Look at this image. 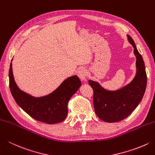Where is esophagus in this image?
Wrapping results in <instances>:
<instances>
[{"label":"esophagus","instance_id":"34e87169","mask_svg":"<svg viewBox=\"0 0 155 155\" xmlns=\"http://www.w3.org/2000/svg\"><path fill=\"white\" fill-rule=\"evenodd\" d=\"M77 75L81 81H85L87 76V70L84 68H80L77 72Z\"/></svg>","mask_w":155,"mask_h":155}]
</instances>
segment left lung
<instances>
[{
    "instance_id": "left-lung-1",
    "label": "left lung",
    "mask_w": 155,
    "mask_h": 155,
    "mask_svg": "<svg viewBox=\"0 0 155 155\" xmlns=\"http://www.w3.org/2000/svg\"><path fill=\"white\" fill-rule=\"evenodd\" d=\"M128 41L134 47L136 58V74L131 83L117 91H107L97 82L89 80L93 90V105L99 119L106 122H117L125 119L140 104L146 90L147 77L144 62L132 38Z\"/></svg>"
}]
</instances>
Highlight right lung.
<instances>
[{
  "mask_svg": "<svg viewBox=\"0 0 155 155\" xmlns=\"http://www.w3.org/2000/svg\"><path fill=\"white\" fill-rule=\"evenodd\" d=\"M81 85L80 79L77 75H74L66 78L49 95L35 97L22 91L17 87L14 80L11 63L9 87L12 95L19 107L33 119L39 122L53 124L64 120L68 114L67 105L69 99L77 91Z\"/></svg>",
  "mask_w": 155,
  "mask_h": 155,
  "instance_id": "obj_1",
  "label": "right lung"
}]
</instances>
